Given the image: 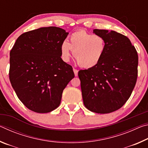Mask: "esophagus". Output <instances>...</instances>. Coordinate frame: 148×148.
<instances>
[{
  "instance_id": "obj_1",
  "label": "esophagus",
  "mask_w": 148,
  "mask_h": 148,
  "mask_svg": "<svg viewBox=\"0 0 148 148\" xmlns=\"http://www.w3.org/2000/svg\"><path fill=\"white\" fill-rule=\"evenodd\" d=\"M73 71H74V72L75 76H77V73H78V71H77V69H73Z\"/></svg>"
}]
</instances>
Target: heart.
Instances as JSON below:
<instances>
[{"mask_svg":"<svg viewBox=\"0 0 148 148\" xmlns=\"http://www.w3.org/2000/svg\"><path fill=\"white\" fill-rule=\"evenodd\" d=\"M105 49L106 42L102 36L79 30L70 36L69 42H62L61 53L63 61L68 62L73 51L74 57L80 67L91 69L101 61Z\"/></svg>","mask_w":148,"mask_h":148,"instance_id":"1","label":"heart"}]
</instances>
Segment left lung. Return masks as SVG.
Wrapping results in <instances>:
<instances>
[{"instance_id":"left-lung-1","label":"left lung","mask_w":148,"mask_h":148,"mask_svg":"<svg viewBox=\"0 0 148 148\" xmlns=\"http://www.w3.org/2000/svg\"><path fill=\"white\" fill-rule=\"evenodd\" d=\"M93 32L104 38L106 49L96 66L78 72L82 97L90 111L108 114L121 108L131 97L137 80L138 57L124 35L102 29Z\"/></svg>"}]
</instances>
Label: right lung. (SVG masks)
Listing matches in <instances>:
<instances>
[{
    "label": "right lung",
    "mask_w": 148,
    "mask_h": 148,
    "mask_svg": "<svg viewBox=\"0 0 148 148\" xmlns=\"http://www.w3.org/2000/svg\"><path fill=\"white\" fill-rule=\"evenodd\" d=\"M69 32L57 27L24 32L10 53L9 78L27 108L48 113L61 103L62 93L74 73L61 59V46Z\"/></svg>",
    "instance_id": "add662e5"
}]
</instances>
